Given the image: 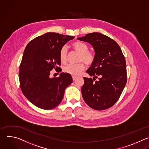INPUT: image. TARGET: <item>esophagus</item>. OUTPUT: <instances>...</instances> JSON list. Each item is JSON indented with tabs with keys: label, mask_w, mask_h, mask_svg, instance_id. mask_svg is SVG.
<instances>
[{
	"label": "esophagus",
	"mask_w": 149,
	"mask_h": 149,
	"mask_svg": "<svg viewBox=\"0 0 149 149\" xmlns=\"http://www.w3.org/2000/svg\"><path fill=\"white\" fill-rule=\"evenodd\" d=\"M72 78H73V80L74 81V80H76V79H77V77H76V76H72Z\"/></svg>",
	"instance_id": "1"
}]
</instances>
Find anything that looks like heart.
Segmentation results:
<instances>
[{"label": "heart", "mask_w": 149, "mask_h": 149, "mask_svg": "<svg viewBox=\"0 0 149 149\" xmlns=\"http://www.w3.org/2000/svg\"><path fill=\"white\" fill-rule=\"evenodd\" d=\"M73 49L79 53V61L84 62L88 65H92L96 58V55L94 52L88 50V47L87 44L81 41H76L72 45ZM59 58L62 63H65L68 59V49L66 46H63L59 53ZM84 68V65L83 62H79L77 64H69L65 66L63 70L65 73L73 76H77Z\"/></svg>", "instance_id": "obj_1"}]
</instances>
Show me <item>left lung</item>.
<instances>
[{
  "label": "left lung",
  "instance_id": "obj_1",
  "mask_svg": "<svg viewBox=\"0 0 149 149\" xmlns=\"http://www.w3.org/2000/svg\"><path fill=\"white\" fill-rule=\"evenodd\" d=\"M77 39L92 45L96 55L94 63L86 71L93 79L83 78V100L95 110L107 109L119 99L127 82L125 56L119 45L102 33H88Z\"/></svg>",
  "mask_w": 149,
  "mask_h": 149
}]
</instances>
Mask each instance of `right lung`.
<instances>
[{
  "label": "right lung",
  "mask_w": 149,
  "mask_h": 149,
  "mask_svg": "<svg viewBox=\"0 0 149 149\" xmlns=\"http://www.w3.org/2000/svg\"><path fill=\"white\" fill-rule=\"evenodd\" d=\"M72 36L49 32L38 36L26 46L19 67L20 87L24 96L36 107L50 110L62 102L65 88L73 81L70 74L61 73L50 77V71L58 69L59 53ZM59 72V70H58Z\"/></svg>",
  "instance_id": "right-lung-1"
}]
</instances>
